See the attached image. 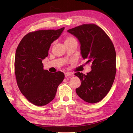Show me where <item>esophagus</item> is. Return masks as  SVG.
Wrapping results in <instances>:
<instances>
[{
    "mask_svg": "<svg viewBox=\"0 0 133 133\" xmlns=\"http://www.w3.org/2000/svg\"><path fill=\"white\" fill-rule=\"evenodd\" d=\"M64 74H65V77H69V76H71L73 75L72 73L71 72H65Z\"/></svg>",
    "mask_w": 133,
    "mask_h": 133,
    "instance_id": "1",
    "label": "esophagus"
}]
</instances>
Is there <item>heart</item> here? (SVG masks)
<instances>
[{
  "label": "heart",
  "mask_w": 133,
  "mask_h": 133,
  "mask_svg": "<svg viewBox=\"0 0 133 133\" xmlns=\"http://www.w3.org/2000/svg\"><path fill=\"white\" fill-rule=\"evenodd\" d=\"M74 39V38L72 37V36H69V37L67 38L66 41H68V40H70V39Z\"/></svg>",
  "instance_id": "obj_1"
}]
</instances>
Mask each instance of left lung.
I'll use <instances>...</instances> for the list:
<instances>
[{"mask_svg": "<svg viewBox=\"0 0 133 133\" xmlns=\"http://www.w3.org/2000/svg\"><path fill=\"white\" fill-rule=\"evenodd\" d=\"M81 43V54L91 64V71L84 75L76 72L81 84L76 92L86 102L101 101L111 88L116 74V52L107 34L95 24H84L67 30Z\"/></svg>", "mask_w": 133, "mask_h": 133, "instance_id": "8db88e82", "label": "left lung"}]
</instances>
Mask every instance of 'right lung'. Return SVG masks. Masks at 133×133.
I'll return each instance as SVG.
<instances>
[{
    "mask_svg": "<svg viewBox=\"0 0 133 133\" xmlns=\"http://www.w3.org/2000/svg\"><path fill=\"white\" fill-rule=\"evenodd\" d=\"M64 29L42 30L30 32L22 38L16 50L15 74L20 91L31 103L38 106L51 102L58 86L64 78L61 71L43 69L42 60L50 47Z\"/></svg>",
    "mask_w": 133,
    "mask_h": 133,
    "instance_id": "add662e5",
    "label": "right lung"
}]
</instances>
